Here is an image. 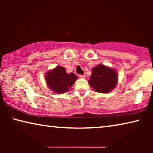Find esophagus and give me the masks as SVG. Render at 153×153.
I'll list each match as a JSON object with an SVG mask.
<instances>
[{
    "mask_svg": "<svg viewBox=\"0 0 153 153\" xmlns=\"http://www.w3.org/2000/svg\"><path fill=\"white\" fill-rule=\"evenodd\" d=\"M79 77H80V78L84 79L85 77V74H80V75H79Z\"/></svg>",
    "mask_w": 153,
    "mask_h": 153,
    "instance_id": "obj_1",
    "label": "esophagus"
}]
</instances>
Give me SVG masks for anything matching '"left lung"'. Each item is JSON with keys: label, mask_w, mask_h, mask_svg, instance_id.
Wrapping results in <instances>:
<instances>
[{"label": "left lung", "mask_w": 153, "mask_h": 153, "mask_svg": "<svg viewBox=\"0 0 153 153\" xmlns=\"http://www.w3.org/2000/svg\"><path fill=\"white\" fill-rule=\"evenodd\" d=\"M117 81L116 71L100 64L93 68L88 82L96 92L105 93L116 87Z\"/></svg>", "instance_id": "left-lung-1"}]
</instances>
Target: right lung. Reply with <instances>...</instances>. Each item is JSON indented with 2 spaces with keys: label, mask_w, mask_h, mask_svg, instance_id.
<instances>
[{
  "label": "right lung",
  "mask_w": 153,
  "mask_h": 153,
  "mask_svg": "<svg viewBox=\"0 0 153 153\" xmlns=\"http://www.w3.org/2000/svg\"><path fill=\"white\" fill-rule=\"evenodd\" d=\"M46 81L50 88L56 93H64L70 90L77 79L74 73L68 74L65 69L57 66L46 74Z\"/></svg>",
  "instance_id": "add662e5"
}]
</instances>
